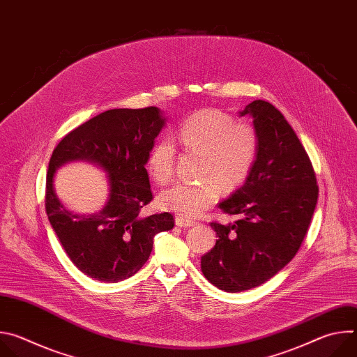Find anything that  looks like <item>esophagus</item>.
I'll use <instances>...</instances> for the list:
<instances>
[{
  "mask_svg": "<svg viewBox=\"0 0 357 357\" xmlns=\"http://www.w3.org/2000/svg\"><path fill=\"white\" fill-rule=\"evenodd\" d=\"M175 223L179 227H190V226L197 225L195 220H188V219H183V218H179V216L175 219Z\"/></svg>",
  "mask_w": 357,
  "mask_h": 357,
  "instance_id": "esophagus-1",
  "label": "esophagus"
}]
</instances>
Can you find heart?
I'll list each match as a JSON object with an SVG mask.
<instances>
[{
  "instance_id": "1",
  "label": "heart",
  "mask_w": 357,
  "mask_h": 357,
  "mask_svg": "<svg viewBox=\"0 0 357 357\" xmlns=\"http://www.w3.org/2000/svg\"><path fill=\"white\" fill-rule=\"evenodd\" d=\"M181 144L202 155L199 185L175 183L158 196L161 209L174 212L183 219L199 216L211 208L223 192L238 189L248 178L259 157L260 137L247 123L215 109L196 112L178 130ZM176 149L171 138L160 139L151 148L146 171L152 181L165 185L174 175Z\"/></svg>"
}]
</instances>
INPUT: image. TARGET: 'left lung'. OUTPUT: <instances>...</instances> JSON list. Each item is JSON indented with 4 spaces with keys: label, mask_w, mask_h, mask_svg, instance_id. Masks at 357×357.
I'll return each instance as SVG.
<instances>
[{
    "label": "left lung",
    "mask_w": 357,
    "mask_h": 357,
    "mask_svg": "<svg viewBox=\"0 0 357 357\" xmlns=\"http://www.w3.org/2000/svg\"><path fill=\"white\" fill-rule=\"evenodd\" d=\"M245 114L260 137L259 157L244 185L219 203L238 220L211 223L219 238L200 260L203 275L226 292L264 284L295 257L319 192L307 151L284 116L264 100L245 106Z\"/></svg>",
    "instance_id": "8db88e82"
}]
</instances>
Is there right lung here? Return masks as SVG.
Segmentation results:
<instances>
[{
    "label": "right lung",
    "mask_w": 357,
    "mask_h": 357,
    "mask_svg": "<svg viewBox=\"0 0 357 357\" xmlns=\"http://www.w3.org/2000/svg\"><path fill=\"white\" fill-rule=\"evenodd\" d=\"M164 126L157 107L107 110L65 135L52 152L46 215L70 261L90 278L105 282L130 278L149 259L155 234L174 227L168 212L139 216L152 200L146 158ZM77 159L94 162L109 174L107 206L87 217L69 213L53 188L56 169Z\"/></svg>",
    "instance_id": "1"
}]
</instances>
